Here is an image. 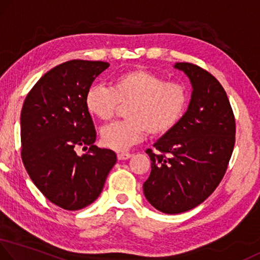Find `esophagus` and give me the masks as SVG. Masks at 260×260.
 <instances>
[{
  "instance_id": "obj_1",
  "label": "esophagus",
  "mask_w": 260,
  "mask_h": 260,
  "mask_svg": "<svg viewBox=\"0 0 260 260\" xmlns=\"http://www.w3.org/2000/svg\"><path fill=\"white\" fill-rule=\"evenodd\" d=\"M131 157H133V154L131 153H118L117 154L118 160H126V159H130Z\"/></svg>"
}]
</instances>
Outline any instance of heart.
Returning <instances> with one entry per match:
<instances>
[{
  "mask_svg": "<svg viewBox=\"0 0 260 260\" xmlns=\"http://www.w3.org/2000/svg\"><path fill=\"white\" fill-rule=\"evenodd\" d=\"M188 94L179 82L165 81L147 70H130L116 75L110 88L93 85L86 91L85 106L91 116L108 121L124 106L125 119L101 130V142L115 151H125L147 133L161 136L171 131L185 113Z\"/></svg>",
  "mask_w": 260,
  "mask_h": 260,
  "instance_id": "1",
  "label": "heart"
}]
</instances>
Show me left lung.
<instances>
[{
    "instance_id": "8db88e82",
    "label": "left lung",
    "mask_w": 260,
    "mask_h": 260,
    "mask_svg": "<svg viewBox=\"0 0 260 260\" xmlns=\"http://www.w3.org/2000/svg\"><path fill=\"white\" fill-rule=\"evenodd\" d=\"M191 83L188 109L173 129L149 149L151 174L144 182L147 201L165 214H180L216 189L233 154L236 123L225 90L209 72L177 62Z\"/></svg>"
}]
</instances>
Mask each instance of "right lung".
Returning <instances> with one entry per match:
<instances>
[{
    "instance_id": "add662e5",
    "label": "right lung",
    "mask_w": 260,
    "mask_h": 260,
    "mask_svg": "<svg viewBox=\"0 0 260 260\" xmlns=\"http://www.w3.org/2000/svg\"><path fill=\"white\" fill-rule=\"evenodd\" d=\"M108 67L105 61L60 63L38 80L23 103V164L44 197L62 209L93 203L117 160L114 151L94 145L96 131L85 106L87 89ZM80 146H89V152L78 156Z\"/></svg>"
}]
</instances>
